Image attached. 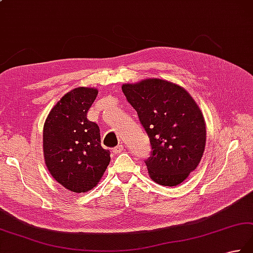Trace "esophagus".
I'll return each mask as SVG.
<instances>
[{"label": "esophagus", "mask_w": 253, "mask_h": 253, "mask_svg": "<svg viewBox=\"0 0 253 253\" xmlns=\"http://www.w3.org/2000/svg\"><path fill=\"white\" fill-rule=\"evenodd\" d=\"M123 150H124V146L120 145V146H116L115 148H114V149H113V152L115 153V155H118V153H121Z\"/></svg>", "instance_id": "obj_1"}]
</instances>
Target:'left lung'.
<instances>
[{
  "instance_id": "obj_1",
  "label": "left lung",
  "mask_w": 253,
  "mask_h": 253,
  "mask_svg": "<svg viewBox=\"0 0 253 253\" xmlns=\"http://www.w3.org/2000/svg\"><path fill=\"white\" fill-rule=\"evenodd\" d=\"M135 108L151 145L145 161L160 185H179L194 171L206 143V126L195 101L182 86L161 79H145L122 86Z\"/></svg>"
}]
</instances>
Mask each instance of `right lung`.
Segmentation results:
<instances>
[{"instance_id":"add662e5","label":"right lung","mask_w":253,"mask_h":253,"mask_svg":"<svg viewBox=\"0 0 253 253\" xmlns=\"http://www.w3.org/2000/svg\"><path fill=\"white\" fill-rule=\"evenodd\" d=\"M94 87H77L64 94L43 125L46 166L59 184L74 193H85L100 182L110 165V150L101 146L100 127L87 120L95 101Z\"/></svg>"}]
</instances>
